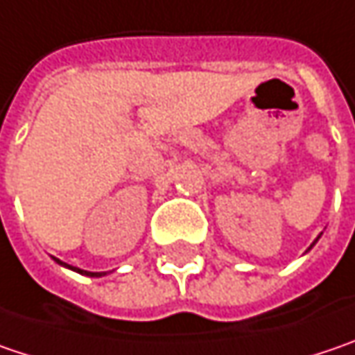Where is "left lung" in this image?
<instances>
[{"label":"left lung","mask_w":355,"mask_h":355,"mask_svg":"<svg viewBox=\"0 0 355 355\" xmlns=\"http://www.w3.org/2000/svg\"><path fill=\"white\" fill-rule=\"evenodd\" d=\"M320 237H322V235H320ZM320 237H318V239H320ZM318 239H315V241H313V243H311V245H309V249H311V247H313V245L318 243ZM309 249H307V251H309Z\"/></svg>","instance_id":"1"}]
</instances>
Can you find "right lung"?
Returning a JSON list of instances; mask_svg holds the SVG:
<instances>
[{
    "instance_id": "1",
    "label": "right lung",
    "mask_w": 355,
    "mask_h": 355,
    "mask_svg": "<svg viewBox=\"0 0 355 355\" xmlns=\"http://www.w3.org/2000/svg\"><path fill=\"white\" fill-rule=\"evenodd\" d=\"M53 261H55L58 265L66 267V269H72V271H76V273H80V275H86V277H104V275H106V271H100V273H96V271H84V269H78V267H72V265H68V263H64V261L55 259V257H53Z\"/></svg>"
}]
</instances>
